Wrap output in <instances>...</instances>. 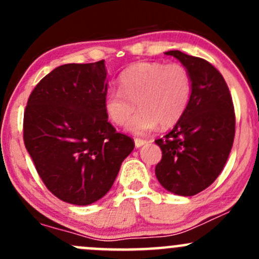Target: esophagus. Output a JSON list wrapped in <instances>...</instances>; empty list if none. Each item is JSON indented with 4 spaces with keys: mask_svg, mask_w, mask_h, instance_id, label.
<instances>
[{
    "mask_svg": "<svg viewBox=\"0 0 259 259\" xmlns=\"http://www.w3.org/2000/svg\"><path fill=\"white\" fill-rule=\"evenodd\" d=\"M134 143H135V146H137V148H140V146H143L144 144H146V140L140 139V138H135Z\"/></svg>",
    "mask_w": 259,
    "mask_h": 259,
    "instance_id": "obj_1",
    "label": "esophagus"
}]
</instances>
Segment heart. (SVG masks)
Wrapping results in <instances>:
<instances>
[{
	"instance_id": "heart-1",
	"label": "heart",
	"mask_w": 259,
	"mask_h": 259,
	"mask_svg": "<svg viewBox=\"0 0 259 259\" xmlns=\"http://www.w3.org/2000/svg\"><path fill=\"white\" fill-rule=\"evenodd\" d=\"M120 89H110L104 99L105 113L115 125L126 124L135 111L127 130L145 135L156 127L176 124L190 103L192 74L179 62L142 61L119 75Z\"/></svg>"
}]
</instances>
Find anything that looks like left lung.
<instances>
[{
	"instance_id": "1",
	"label": "left lung",
	"mask_w": 259,
	"mask_h": 259,
	"mask_svg": "<svg viewBox=\"0 0 259 259\" xmlns=\"http://www.w3.org/2000/svg\"><path fill=\"white\" fill-rule=\"evenodd\" d=\"M165 54L188 67L193 93L173 130L155 140L163 153L155 176L166 190L190 197L207 189L223 170L233 145L236 114L228 85L213 65L178 50Z\"/></svg>"
}]
</instances>
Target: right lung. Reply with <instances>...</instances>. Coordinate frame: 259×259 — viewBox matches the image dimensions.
<instances>
[{"instance_id":"1","label":"right lung","mask_w":259,"mask_h":259,"mask_svg":"<svg viewBox=\"0 0 259 259\" xmlns=\"http://www.w3.org/2000/svg\"><path fill=\"white\" fill-rule=\"evenodd\" d=\"M104 60L66 64L46 75L23 113V142L46 188L59 199L88 205L110 190L134 149L108 121Z\"/></svg>"}]
</instances>
